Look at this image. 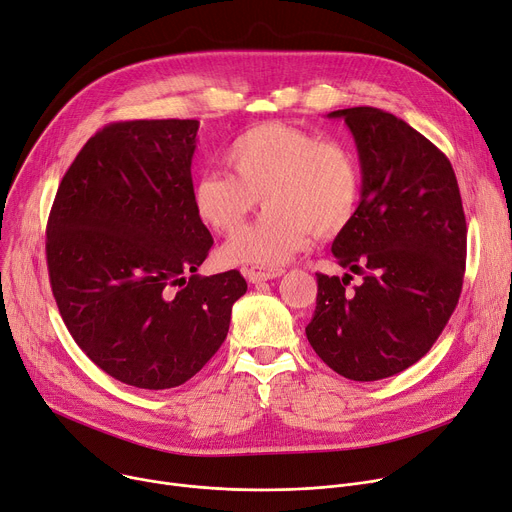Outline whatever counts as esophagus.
Instances as JSON below:
<instances>
[{
	"label": "esophagus",
	"mask_w": 512,
	"mask_h": 512,
	"mask_svg": "<svg viewBox=\"0 0 512 512\" xmlns=\"http://www.w3.org/2000/svg\"><path fill=\"white\" fill-rule=\"evenodd\" d=\"M243 274L249 282L259 284V282H267V280H274L280 278L284 274L282 267H263V265H247L243 267Z\"/></svg>",
	"instance_id": "esophagus-1"
}]
</instances>
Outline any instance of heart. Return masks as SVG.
<instances>
[{"instance_id":"1","label":"heart","mask_w":512,"mask_h":512,"mask_svg":"<svg viewBox=\"0 0 512 512\" xmlns=\"http://www.w3.org/2000/svg\"><path fill=\"white\" fill-rule=\"evenodd\" d=\"M230 170L210 168L195 181L201 222L230 234L267 203L259 220L222 249L228 263L274 267L311 245L315 232L333 236L354 218L362 173L350 144L298 127L267 123L236 138L226 152Z\"/></svg>"}]
</instances>
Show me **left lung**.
Masks as SVG:
<instances>
[{"instance_id": "1", "label": "left lung", "mask_w": 512, "mask_h": 512, "mask_svg": "<svg viewBox=\"0 0 512 512\" xmlns=\"http://www.w3.org/2000/svg\"><path fill=\"white\" fill-rule=\"evenodd\" d=\"M360 156L362 197L331 251L362 276L317 274V309L306 337L350 381H379L434 346L463 288L467 224L455 170L422 133L372 107L333 111Z\"/></svg>"}]
</instances>
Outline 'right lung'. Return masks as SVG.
<instances>
[{
	"label": "right lung",
	"instance_id": "1",
	"mask_svg": "<svg viewBox=\"0 0 512 512\" xmlns=\"http://www.w3.org/2000/svg\"><path fill=\"white\" fill-rule=\"evenodd\" d=\"M195 119L117 121L63 175L47 267L74 342L138 389L187 383L226 339L241 271L199 276L214 238L195 212Z\"/></svg>",
	"mask_w": 512,
	"mask_h": 512
}]
</instances>
